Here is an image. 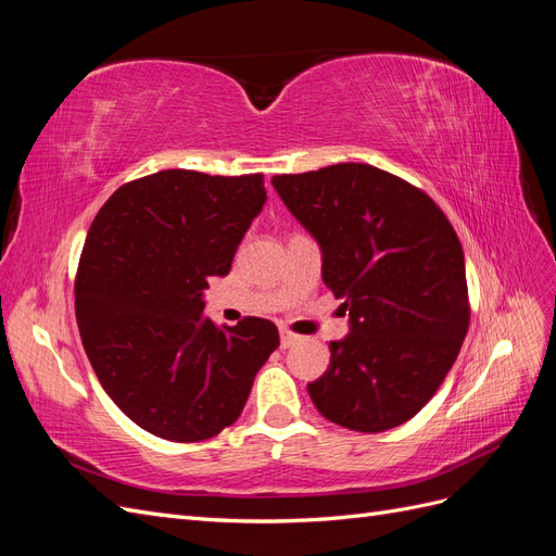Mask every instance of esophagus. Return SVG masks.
I'll return each instance as SVG.
<instances>
[{
    "label": "esophagus",
    "mask_w": 556,
    "mask_h": 556,
    "mask_svg": "<svg viewBox=\"0 0 556 556\" xmlns=\"http://www.w3.org/2000/svg\"><path fill=\"white\" fill-rule=\"evenodd\" d=\"M299 341H301V336L292 333L290 329L280 327V348H292V345H296Z\"/></svg>",
    "instance_id": "esophagus-1"
}]
</instances>
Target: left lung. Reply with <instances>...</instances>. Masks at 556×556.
<instances>
[{"label":"left lung","mask_w":556,"mask_h":556,"mask_svg":"<svg viewBox=\"0 0 556 556\" xmlns=\"http://www.w3.org/2000/svg\"><path fill=\"white\" fill-rule=\"evenodd\" d=\"M323 250V280L350 333L308 382L319 415L352 431L408 422L435 394L468 331L464 250L445 213L415 185L343 162L271 178Z\"/></svg>","instance_id":"1"}]
</instances>
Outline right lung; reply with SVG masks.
<instances>
[{"mask_svg":"<svg viewBox=\"0 0 556 556\" xmlns=\"http://www.w3.org/2000/svg\"><path fill=\"white\" fill-rule=\"evenodd\" d=\"M266 201L264 176L166 169L117 188L97 213L76 274V323L104 392L131 422L176 443L239 419L280 345L262 317L217 327L206 278L227 276Z\"/></svg>","mask_w":556,"mask_h":556,"instance_id":"right-lung-1","label":"right lung"}]
</instances>
